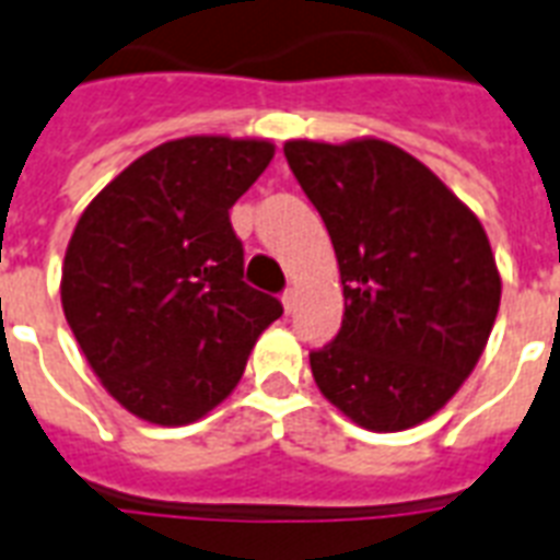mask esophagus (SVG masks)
<instances>
[{
    "mask_svg": "<svg viewBox=\"0 0 560 560\" xmlns=\"http://www.w3.org/2000/svg\"><path fill=\"white\" fill-rule=\"evenodd\" d=\"M296 290H293V288H290L288 290V293H284V296H281V305H284V311H288V314H290V311H293V307H296Z\"/></svg>",
    "mask_w": 560,
    "mask_h": 560,
    "instance_id": "obj_1",
    "label": "esophagus"
}]
</instances>
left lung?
Returning a JSON list of instances; mask_svg holds the SVG:
<instances>
[{
	"label": "left lung",
	"instance_id": "left-lung-1",
	"mask_svg": "<svg viewBox=\"0 0 560 560\" xmlns=\"http://www.w3.org/2000/svg\"><path fill=\"white\" fill-rule=\"evenodd\" d=\"M290 171L323 214L346 314L311 372L342 416L398 433L435 416L482 358L503 279L479 218L398 144L290 139Z\"/></svg>",
	"mask_w": 560,
	"mask_h": 560
}]
</instances>
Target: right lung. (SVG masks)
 <instances>
[{
	"mask_svg": "<svg viewBox=\"0 0 560 560\" xmlns=\"http://www.w3.org/2000/svg\"><path fill=\"white\" fill-rule=\"evenodd\" d=\"M270 139L186 136L130 162L83 209L60 302L83 358L142 421L183 427L223 404L281 316L244 284L229 209L270 165Z\"/></svg>",
	"mask_w": 560,
	"mask_h": 560,
	"instance_id": "right-lung-1",
	"label": "right lung"
}]
</instances>
